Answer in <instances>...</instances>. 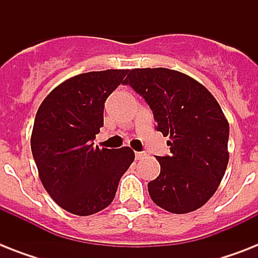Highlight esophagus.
<instances>
[{"mask_svg": "<svg viewBox=\"0 0 258 258\" xmlns=\"http://www.w3.org/2000/svg\"><path fill=\"white\" fill-rule=\"evenodd\" d=\"M146 154L145 153H139V151H137V153H135V158H137V159H142V158L145 157Z\"/></svg>", "mask_w": 258, "mask_h": 258, "instance_id": "1", "label": "esophagus"}]
</instances>
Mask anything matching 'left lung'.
<instances>
[{"instance_id": "obj_1", "label": "left lung", "mask_w": 258, "mask_h": 258, "mask_svg": "<svg viewBox=\"0 0 258 258\" xmlns=\"http://www.w3.org/2000/svg\"><path fill=\"white\" fill-rule=\"evenodd\" d=\"M124 84L145 97L171 155L157 157L149 182L154 204L174 214L194 212L217 191L229 162V123L218 101L196 79L169 68H135Z\"/></svg>"}]
</instances>
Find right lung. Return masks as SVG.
Returning a JSON list of instances; mask_svg holds the SVG:
<instances>
[{
    "instance_id": "1",
    "label": "right lung",
    "mask_w": 258,
    "mask_h": 258,
    "mask_svg": "<svg viewBox=\"0 0 258 258\" xmlns=\"http://www.w3.org/2000/svg\"><path fill=\"white\" fill-rule=\"evenodd\" d=\"M127 72L76 75L52 89L36 113L30 149L38 176L50 198L76 216H91L107 208L135 159L130 147L93 146L104 123L105 100L124 83Z\"/></svg>"
}]
</instances>
